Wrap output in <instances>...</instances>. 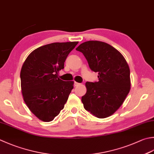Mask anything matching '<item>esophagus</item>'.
<instances>
[{"label":"esophagus","mask_w":154,"mask_h":154,"mask_svg":"<svg viewBox=\"0 0 154 154\" xmlns=\"http://www.w3.org/2000/svg\"><path fill=\"white\" fill-rule=\"evenodd\" d=\"M79 85H80V83H77V82H75V83H74V86H75V87L79 86Z\"/></svg>","instance_id":"1"}]
</instances>
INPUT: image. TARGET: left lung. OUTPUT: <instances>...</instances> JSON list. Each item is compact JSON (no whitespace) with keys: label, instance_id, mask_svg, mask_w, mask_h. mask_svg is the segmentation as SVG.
<instances>
[{"label":"left lung","instance_id":"1","mask_svg":"<svg viewBox=\"0 0 154 154\" xmlns=\"http://www.w3.org/2000/svg\"><path fill=\"white\" fill-rule=\"evenodd\" d=\"M77 51L83 54L90 69L98 73L99 81L86 82L87 92L81 97L84 108L98 118L116 112L130 91V70L121 53L106 43L89 41Z\"/></svg>","mask_w":154,"mask_h":154}]
</instances>
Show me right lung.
I'll return each mask as SVG.
<instances>
[{"instance_id": "add662e5", "label": "right lung", "mask_w": 154, "mask_h": 154, "mask_svg": "<svg viewBox=\"0 0 154 154\" xmlns=\"http://www.w3.org/2000/svg\"><path fill=\"white\" fill-rule=\"evenodd\" d=\"M78 42L53 43L29 54L20 71L23 99L34 115L49 122L59 114L73 89V81L58 77L69 53Z\"/></svg>"}]
</instances>
